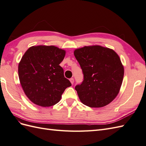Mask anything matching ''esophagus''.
I'll use <instances>...</instances> for the list:
<instances>
[{"label":"esophagus","instance_id":"1","mask_svg":"<svg viewBox=\"0 0 146 146\" xmlns=\"http://www.w3.org/2000/svg\"><path fill=\"white\" fill-rule=\"evenodd\" d=\"M70 83H71V84L72 85H73V83H74V78H70Z\"/></svg>","mask_w":146,"mask_h":146}]
</instances>
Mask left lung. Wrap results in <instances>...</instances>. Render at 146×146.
I'll return each instance as SVG.
<instances>
[{
  "label": "left lung",
  "mask_w": 146,
  "mask_h": 146,
  "mask_svg": "<svg viewBox=\"0 0 146 146\" xmlns=\"http://www.w3.org/2000/svg\"><path fill=\"white\" fill-rule=\"evenodd\" d=\"M80 65L84 80L75 89L82 102L91 108H101L116 98L123 81L124 68L111 48L92 45L74 52Z\"/></svg>",
  "instance_id": "1"
}]
</instances>
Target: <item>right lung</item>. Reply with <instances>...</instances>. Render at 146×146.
<instances>
[{
	"mask_svg": "<svg viewBox=\"0 0 146 146\" xmlns=\"http://www.w3.org/2000/svg\"><path fill=\"white\" fill-rule=\"evenodd\" d=\"M65 55V50L55 46H33L25 52L18 65L19 78L33 104L42 107L54 105L71 86L60 66Z\"/></svg>",
	"mask_w": 146,
	"mask_h": 146,
	"instance_id": "1",
	"label": "right lung"
}]
</instances>
